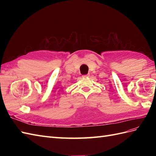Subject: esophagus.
Here are the masks:
<instances>
[{
	"instance_id": "obj_1",
	"label": "esophagus",
	"mask_w": 156,
	"mask_h": 156,
	"mask_svg": "<svg viewBox=\"0 0 156 156\" xmlns=\"http://www.w3.org/2000/svg\"><path fill=\"white\" fill-rule=\"evenodd\" d=\"M89 73L88 74H87V75H83V77H89Z\"/></svg>"
}]
</instances>
